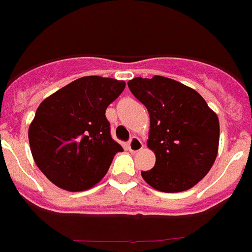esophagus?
Returning a JSON list of instances; mask_svg holds the SVG:
<instances>
[{
    "label": "esophagus",
    "instance_id": "obj_1",
    "mask_svg": "<svg viewBox=\"0 0 252 252\" xmlns=\"http://www.w3.org/2000/svg\"><path fill=\"white\" fill-rule=\"evenodd\" d=\"M128 149H129L130 152H137V151H141L143 149V143L142 141L138 138V137H132L128 143Z\"/></svg>",
    "mask_w": 252,
    "mask_h": 252
}]
</instances>
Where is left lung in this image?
Returning a JSON list of instances; mask_svg holds the SVG:
<instances>
[{
  "label": "left lung",
  "instance_id": "8db88e82",
  "mask_svg": "<svg viewBox=\"0 0 252 252\" xmlns=\"http://www.w3.org/2000/svg\"><path fill=\"white\" fill-rule=\"evenodd\" d=\"M130 92L150 114L147 147L155 166L141 172L158 191H187L208 174L219 147V119L193 88L170 78H133Z\"/></svg>",
  "mask_w": 252,
  "mask_h": 252
}]
</instances>
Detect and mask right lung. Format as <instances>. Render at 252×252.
I'll list each match as a JSON object with an SVG mask.
<instances>
[{
	"label": "right lung",
	"mask_w": 252,
	"mask_h": 252,
	"mask_svg": "<svg viewBox=\"0 0 252 252\" xmlns=\"http://www.w3.org/2000/svg\"><path fill=\"white\" fill-rule=\"evenodd\" d=\"M126 82L90 75L44 98L28 130L34 162L55 186L70 192L94 187L123 147L111 138L106 109Z\"/></svg>",
	"instance_id": "1"
}]
</instances>
